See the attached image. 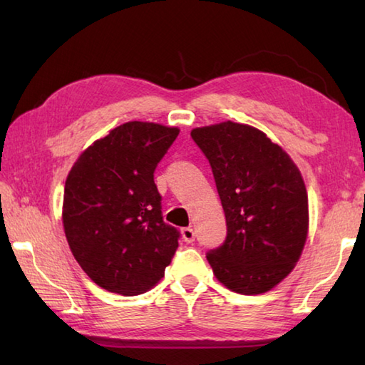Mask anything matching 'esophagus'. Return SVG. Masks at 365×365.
Instances as JSON below:
<instances>
[{
  "label": "esophagus",
  "instance_id": "34e87169",
  "mask_svg": "<svg viewBox=\"0 0 365 365\" xmlns=\"http://www.w3.org/2000/svg\"><path fill=\"white\" fill-rule=\"evenodd\" d=\"M182 238H183L187 243H192V242H195V238H196L195 230H192L191 227L182 229Z\"/></svg>",
  "mask_w": 365,
  "mask_h": 365
}]
</instances>
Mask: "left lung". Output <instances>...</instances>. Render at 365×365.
Returning a JSON list of instances; mask_svg holds the SVG:
<instances>
[{"label":"left lung","instance_id":"left-lung-1","mask_svg":"<svg viewBox=\"0 0 365 365\" xmlns=\"http://www.w3.org/2000/svg\"><path fill=\"white\" fill-rule=\"evenodd\" d=\"M210 163L227 237L207 252L229 290L259 294L292 273L309 230L307 191L299 169L263 131L221 122L191 131Z\"/></svg>","mask_w":365,"mask_h":365}]
</instances>
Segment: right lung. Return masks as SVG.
<instances>
[{
    "mask_svg": "<svg viewBox=\"0 0 365 365\" xmlns=\"http://www.w3.org/2000/svg\"><path fill=\"white\" fill-rule=\"evenodd\" d=\"M178 128L127 122L89 145L67 175L63 224L84 273L102 289L133 297L165 276L180 232L163 221L155 168Z\"/></svg>",
    "mask_w": 365,
    "mask_h": 365,
    "instance_id": "add662e5",
    "label": "right lung"
}]
</instances>
